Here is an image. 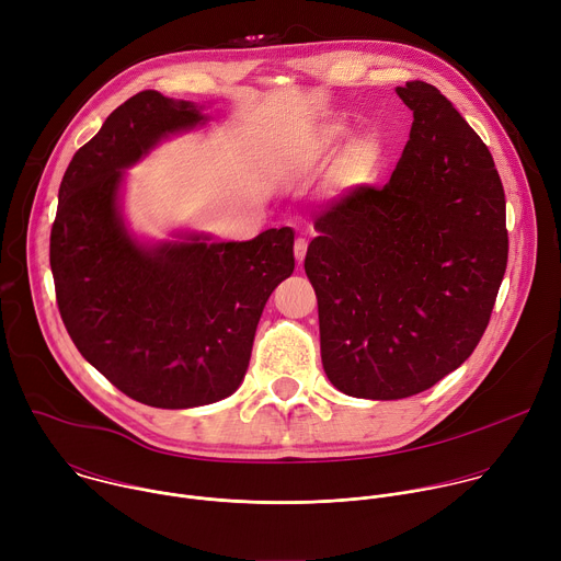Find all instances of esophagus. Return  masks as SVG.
<instances>
[{
	"instance_id": "obj_1",
	"label": "esophagus",
	"mask_w": 561,
	"mask_h": 561,
	"mask_svg": "<svg viewBox=\"0 0 561 561\" xmlns=\"http://www.w3.org/2000/svg\"><path fill=\"white\" fill-rule=\"evenodd\" d=\"M306 249H308V242L304 237H297L295 239V247H293V251H295V260L301 264L304 262V257H306Z\"/></svg>"
}]
</instances>
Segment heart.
<instances>
[{"instance_id":"heart-1","label":"heart","mask_w":561,"mask_h":561,"mask_svg":"<svg viewBox=\"0 0 561 561\" xmlns=\"http://www.w3.org/2000/svg\"><path fill=\"white\" fill-rule=\"evenodd\" d=\"M346 137L344 124H331L322 130V139H319V148L322 152H333L340 141ZM381 162V146L375 137L362 135L351 139L342 154H340V175L348 184H366L375 178Z\"/></svg>"}]
</instances>
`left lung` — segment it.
Masks as SVG:
<instances>
[{"instance_id":"obj_1","label":"left lung","mask_w":561,"mask_h":561,"mask_svg":"<svg viewBox=\"0 0 561 561\" xmlns=\"http://www.w3.org/2000/svg\"><path fill=\"white\" fill-rule=\"evenodd\" d=\"M411 139L383 188L357 186L314 219L304 260L331 383L404 399L459 368L506 273V199L486 144L426 82L397 87Z\"/></svg>"}]
</instances>
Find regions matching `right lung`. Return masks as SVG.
<instances>
[{
	"label": "right lung",
	"instance_id": "1",
	"mask_svg": "<svg viewBox=\"0 0 561 561\" xmlns=\"http://www.w3.org/2000/svg\"><path fill=\"white\" fill-rule=\"evenodd\" d=\"M202 106L141 91L68 164L50 230L64 327L84 359L135 402L215 404L244 381L271 293L293 275V228L249 242L175 230L146 242L122 213L126 169L159 141L204 126Z\"/></svg>",
	"mask_w": 561,
	"mask_h": 561
}]
</instances>
